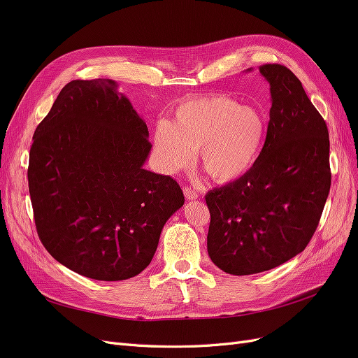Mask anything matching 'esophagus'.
<instances>
[{
  "label": "esophagus",
  "instance_id": "obj_1",
  "mask_svg": "<svg viewBox=\"0 0 358 358\" xmlns=\"http://www.w3.org/2000/svg\"><path fill=\"white\" fill-rule=\"evenodd\" d=\"M183 194H185L187 200H197L199 199V192L194 189V188H191V187L183 188Z\"/></svg>",
  "mask_w": 358,
  "mask_h": 358
}]
</instances>
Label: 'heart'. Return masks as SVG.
<instances>
[{
  "label": "heart",
  "instance_id": "heart-1",
  "mask_svg": "<svg viewBox=\"0 0 358 358\" xmlns=\"http://www.w3.org/2000/svg\"><path fill=\"white\" fill-rule=\"evenodd\" d=\"M266 134V117L257 107L224 94L188 96L173 109L171 122L155 125L154 149L166 171L188 167L199 152L206 175L231 182L255 164Z\"/></svg>",
  "mask_w": 358,
  "mask_h": 358
}]
</instances>
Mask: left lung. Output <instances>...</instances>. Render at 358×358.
I'll return each instance as SVG.
<instances>
[{
	"label": "left lung",
	"instance_id": "1",
	"mask_svg": "<svg viewBox=\"0 0 358 358\" xmlns=\"http://www.w3.org/2000/svg\"><path fill=\"white\" fill-rule=\"evenodd\" d=\"M258 70L272 96L264 146L243 176L206 194L209 257L236 276L266 272L300 254L331 183L329 129L301 82L279 64Z\"/></svg>",
	"mask_w": 358,
	"mask_h": 358
}]
</instances>
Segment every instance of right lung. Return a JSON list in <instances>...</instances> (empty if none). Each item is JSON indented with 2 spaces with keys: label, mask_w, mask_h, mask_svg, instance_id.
<instances>
[{
  "label": "right lung",
  "mask_w": 358,
  "mask_h": 358,
  "mask_svg": "<svg viewBox=\"0 0 358 358\" xmlns=\"http://www.w3.org/2000/svg\"><path fill=\"white\" fill-rule=\"evenodd\" d=\"M146 122L110 79L71 80L36 128L28 185L48 252L96 280L129 279L149 266L183 192L143 166Z\"/></svg>",
  "instance_id": "1"
}]
</instances>
